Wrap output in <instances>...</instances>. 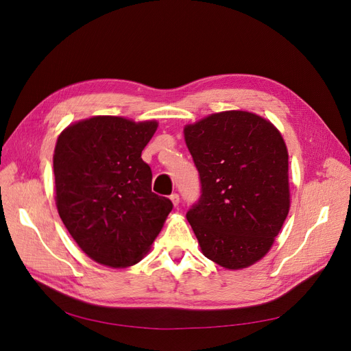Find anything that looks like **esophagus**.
I'll list each match as a JSON object with an SVG mask.
<instances>
[{
  "instance_id": "1",
  "label": "esophagus",
  "mask_w": 351,
  "mask_h": 351,
  "mask_svg": "<svg viewBox=\"0 0 351 351\" xmlns=\"http://www.w3.org/2000/svg\"><path fill=\"white\" fill-rule=\"evenodd\" d=\"M169 199H171L174 206H178V204H180V196H178L177 193H173L171 196H169Z\"/></svg>"
}]
</instances>
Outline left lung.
I'll return each instance as SVG.
<instances>
[{
	"mask_svg": "<svg viewBox=\"0 0 351 351\" xmlns=\"http://www.w3.org/2000/svg\"><path fill=\"white\" fill-rule=\"evenodd\" d=\"M200 178L187 210L202 253L227 269L262 259L289 215V152L271 121L247 111L210 114L184 127Z\"/></svg>",
	"mask_w": 351,
	"mask_h": 351,
	"instance_id": "1",
	"label": "left lung"
}]
</instances>
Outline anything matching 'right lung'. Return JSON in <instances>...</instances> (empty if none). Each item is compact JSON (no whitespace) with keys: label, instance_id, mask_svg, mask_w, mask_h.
<instances>
[{"label":"right lung","instance_id":"add662e5","mask_svg":"<svg viewBox=\"0 0 351 351\" xmlns=\"http://www.w3.org/2000/svg\"><path fill=\"white\" fill-rule=\"evenodd\" d=\"M156 121L98 115L69 125L54 151L60 218L90 259L127 268L149 252L173 209L152 192L142 151Z\"/></svg>","mask_w":351,"mask_h":351}]
</instances>
